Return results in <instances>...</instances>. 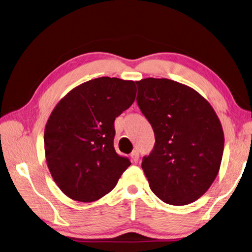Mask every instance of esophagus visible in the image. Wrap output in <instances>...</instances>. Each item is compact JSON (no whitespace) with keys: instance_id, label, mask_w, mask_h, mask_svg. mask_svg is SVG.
<instances>
[{"instance_id":"1","label":"esophagus","mask_w":252,"mask_h":252,"mask_svg":"<svg viewBox=\"0 0 252 252\" xmlns=\"http://www.w3.org/2000/svg\"><path fill=\"white\" fill-rule=\"evenodd\" d=\"M131 158H132V160L133 161H137L139 160V158H140V154H139V151L137 150H134L133 151L132 153H131Z\"/></svg>"}]
</instances>
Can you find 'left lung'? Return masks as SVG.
Wrapping results in <instances>:
<instances>
[{"label":"left lung","instance_id":"left-lung-1","mask_svg":"<svg viewBox=\"0 0 252 252\" xmlns=\"http://www.w3.org/2000/svg\"><path fill=\"white\" fill-rule=\"evenodd\" d=\"M136 101L153 127L155 144L142 168L150 188L172 205L203 195L220 170L224 133L210 103L191 87L167 78L136 82Z\"/></svg>","mask_w":252,"mask_h":252}]
</instances>
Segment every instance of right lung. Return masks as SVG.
<instances>
[{"label":"right lung","instance_id":"1","mask_svg":"<svg viewBox=\"0 0 252 252\" xmlns=\"http://www.w3.org/2000/svg\"><path fill=\"white\" fill-rule=\"evenodd\" d=\"M135 95L133 81L98 77L74 88L54 108L44 129V151L53 180L68 198H102L131 165L117 154L113 139L116 118Z\"/></svg>","mask_w":252,"mask_h":252}]
</instances>
